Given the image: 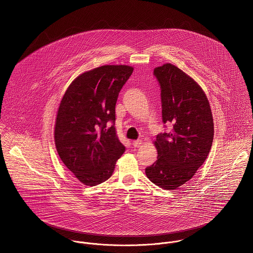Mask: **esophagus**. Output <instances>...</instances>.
Masks as SVG:
<instances>
[{"instance_id": "1", "label": "esophagus", "mask_w": 253, "mask_h": 253, "mask_svg": "<svg viewBox=\"0 0 253 253\" xmlns=\"http://www.w3.org/2000/svg\"><path fill=\"white\" fill-rule=\"evenodd\" d=\"M141 144H142V140H140V139H137V140H134L133 141V145L135 147H139Z\"/></svg>"}]
</instances>
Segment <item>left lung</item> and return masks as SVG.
<instances>
[{
    "label": "left lung",
    "instance_id": "obj_1",
    "mask_svg": "<svg viewBox=\"0 0 253 253\" xmlns=\"http://www.w3.org/2000/svg\"><path fill=\"white\" fill-rule=\"evenodd\" d=\"M154 75L161 85L163 122H170L172 128L157 136V161L145 173L160 188L175 190L207 159L214 120L209 100L194 79L171 63L156 67Z\"/></svg>",
    "mask_w": 253,
    "mask_h": 253
}]
</instances>
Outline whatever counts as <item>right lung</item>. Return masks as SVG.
Segmentation results:
<instances>
[{"mask_svg": "<svg viewBox=\"0 0 253 253\" xmlns=\"http://www.w3.org/2000/svg\"><path fill=\"white\" fill-rule=\"evenodd\" d=\"M129 65H102L79 75L59 103L55 124L58 156L79 181L108 180L125 152L115 127L119 91L132 75ZM113 125L109 127L107 122Z\"/></svg>", "mask_w": 253, "mask_h": 253, "instance_id": "right-lung-1", "label": "right lung"}]
</instances>
